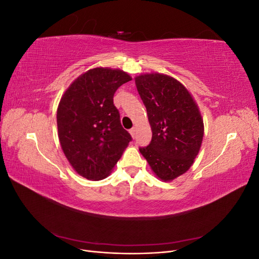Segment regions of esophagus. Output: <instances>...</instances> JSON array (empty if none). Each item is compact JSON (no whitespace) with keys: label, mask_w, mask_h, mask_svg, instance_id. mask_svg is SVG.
Segmentation results:
<instances>
[{"label":"esophagus","mask_w":259,"mask_h":259,"mask_svg":"<svg viewBox=\"0 0 259 259\" xmlns=\"http://www.w3.org/2000/svg\"><path fill=\"white\" fill-rule=\"evenodd\" d=\"M136 131H137L136 127H133V128L130 130V133H131V135H132L133 138H135V136H136Z\"/></svg>","instance_id":"obj_1"}]
</instances>
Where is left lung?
Here are the masks:
<instances>
[{
	"mask_svg": "<svg viewBox=\"0 0 259 259\" xmlns=\"http://www.w3.org/2000/svg\"><path fill=\"white\" fill-rule=\"evenodd\" d=\"M152 131L151 143L139 151L154 175L171 182L191 167L200 151L204 124L200 109L186 86L163 73L135 77Z\"/></svg>",
	"mask_w": 259,
	"mask_h": 259,
	"instance_id": "8db88e82",
	"label": "left lung"
}]
</instances>
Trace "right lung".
Wrapping results in <instances>:
<instances>
[{
  "instance_id": "obj_1",
  "label": "right lung",
  "mask_w": 259,
  "mask_h": 259,
  "mask_svg": "<svg viewBox=\"0 0 259 259\" xmlns=\"http://www.w3.org/2000/svg\"><path fill=\"white\" fill-rule=\"evenodd\" d=\"M132 76L120 69H90L69 85L57 109L58 138L70 165L80 176L110 175L132 137L113 105L115 91Z\"/></svg>"
}]
</instances>
